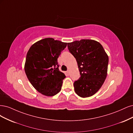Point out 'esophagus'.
I'll use <instances>...</instances> for the list:
<instances>
[{
  "instance_id": "esophagus-1",
  "label": "esophagus",
  "mask_w": 133,
  "mask_h": 133,
  "mask_svg": "<svg viewBox=\"0 0 133 133\" xmlns=\"http://www.w3.org/2000/svg\"><path fill=\"white\" fill-rule=\"evenodd\" d=\"M66 75H67V76H69V75H70V72L68 71H67L66 72Z\"/></svg>"
}]
</instances>
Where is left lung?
<instances>
[{"instance_id": "obj_1", "label": "left lung", "mask_w": 133, "mask_h": 133, "mask_svg": "<svg viewBox=\"0 0 133 133\" xmlns=\"http://www.w3.org/2000/svg\"><path fill=\"white\" fill-rule=\"evenodd\" d=\"M77 62L79 78L75 81V91L81 97H91L101 88L106 78L109 58L99 42L82 39L67 44Z\"/></svg>"}]
</instances>
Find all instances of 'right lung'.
<instances>
[{"instance_id":"obj_1","label":"right lung","mask_w":133,"mask_h":133,"mask_svg":"<svg viewBox=\"0 0 133 133\" xmlns=\"http://www.w3.org/2000/svg\"><path fill=\"white\" fill-rule=\"evenodd\" d=\"M67 44L45 38L34 43L28 51L25 74L32 86L42 95L54 96L61 91L66 76L58 70L57 58Z\"/></svg>"}]
</instances>
